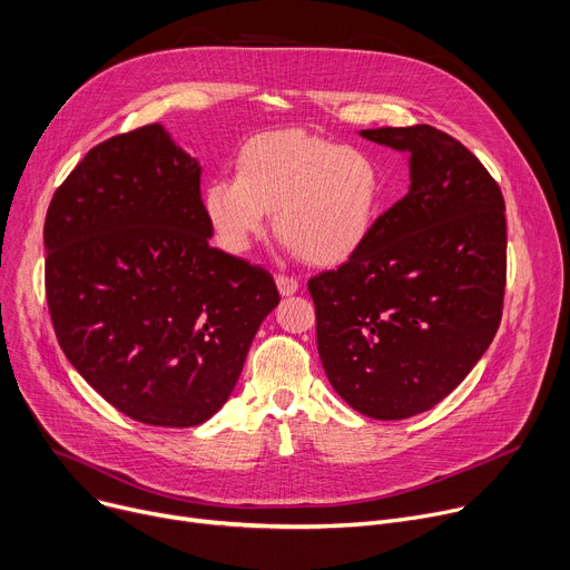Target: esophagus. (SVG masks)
I'll use <instances>...</instances> for the list:
<instances>
[{"mask_svg": "<svg viewBox=\"0 0 570 570\" xmlns=\"http://www.w3.org/2000/svg\"><path fill=\"white\" fill-rule=\"evenodd\" d=\"M276 285H278V292L283 296H289L294 292H298V281L294 276H285V274H278L276 276Z\"/></svg>", "mask_w": 570, "mask_h": 570, "instance_id": "1", "label": "esophagus"}]
</instances>
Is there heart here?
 Instances as JSON below:
<instances>
[{"label": "heart", "instance_id": "1", "mask_svg": "<svg viewBox=\"0 0 570 570\" xmlns=\"http://www.w3.org/2000/svg\"><path fill=\"white\" fill-rule=\"evenodd\" d=\"M235 170L237 178H216L203 194L207 222L230 253H246L276 212V233L292 250L337 267L376 226L381 168L363 148L283 129L244 144Z\"/></svg>", "mask_w": 570, "mask_h": 570}]
</instances>
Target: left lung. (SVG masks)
Listing matches in <instances>:
<instances>
[{
  "label": "left lung",
  "instance_id": "1",
  "mask_svg": "<svg viewBox=\"0 0 570 570\" xmlns=\"http://www.w3.org/2000/svg\"><path fill=\"white\" fill-rule=\"evenodd\" d=\"M361 137L409 153L411 187L352 259L308 281L317 352L354 411L404 420L445 400L498 333L504 198L484 164L431 125Z\"/></svg>",
  "mask_w": 570,
  "mask_h": 570
}]
</instances>
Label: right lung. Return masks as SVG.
Returning a JSON list of instances; mask_svg holds the SVG:
<instances>
[{
  "label": "right lung",
  "mask_w": 570,
  "mask_h": 570,
  "mask_svg": "<svg viewBox=\"0 0 570 570\" xmlns=\"http://www.w3.org/2000/svg\"><path fill=\"white\" fill-rule=\"evenodd\" d=\"M200 166L159 122L86 153L46 216V296L66 358L120 413L196 426L222 409L281 301L209 246Z\"/></svg>",
  "instance_id": "add662e5"
}]
</instances>
